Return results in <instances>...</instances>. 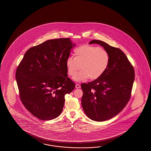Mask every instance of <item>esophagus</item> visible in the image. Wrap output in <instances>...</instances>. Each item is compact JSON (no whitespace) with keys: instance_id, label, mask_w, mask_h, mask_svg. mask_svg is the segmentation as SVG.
I'll return each instance as SVG.
<instances>
[{"instance_id":"34e87169","label":"esophagus","mask_w":151,"mask_h":151,"mask_svg":"<svg viewBox=\"0 0 151 151\" xmlns=\"http://www.w3.org/2000/svg\"><path fill=\"white\" fill-rule=\"evenodd\" d=\"M76 88H80V84H79V83H77V84L76 85Z\"/></svg>"}]
</instances>
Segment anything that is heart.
<instances>
[{"label": "heart", "instance_id": "b5f03b06", "mask_svg": "<svg viewBox=\"0 0 151 151\" xmlns=\"http://www.w3.org/2000/svg\"><path fill=\"white\" fill-rule=\"evenodd\" d=\"M74 58L68 57L66 65L69 76L74 77L77 81L90 78L95 80L101 77L109 66V55L108 52L101 47L85 45L75 48Z\"/></svg>", "mask_w": 151, "mask_h": 151}]
</instances>
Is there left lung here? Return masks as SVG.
Wrapping results in <instances>:
<instances>
[{"label":"left lung","instance_id":"1","mask_svg":"<svg viewBox=\"0 0 151 151\" xmlns=\"http://www.w3.org/2000/svg\"><path fill=\"white\" fill-rule=\"evenodd\" d=\"M89 44L104 47L109 54V64L101 77L81 85V105L89 118L103 122L116 116L127 104L131 96L134 69L120 48L98 40Z\"/></svg>","mask_w":151,"mask_h":151}]
</instances>
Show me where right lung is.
<instances>
[{
  "label": "right lung",
  "mask_w": 151,
  "mask_h": 151,
  "mask_svg": "<svg viewBox=\"0 0 151 151\" xmlns=\"http://www.w3.org/2000/svg\"><path fill=\"white\" fill-rule=\"evenodd\" d=\"M74 45L70 38L48 40L29 48L17 68L20 99L38 119L57 118L64 105L65 95L75 88L66 65Z\"/></svg>",
  "instance_id": "1"
}]
</instances>
